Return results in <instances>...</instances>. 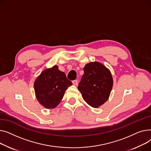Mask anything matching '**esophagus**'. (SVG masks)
Segmentation results:
<instances>
[{"label":"esophagus","instance_id":"esophagus-1","mask_svg":"<svg viewBox=\"0 0 151 151\" xmlns=\"http://www.w3.org/2000/svg\"><path fill=\"white\" fill-rule=\"evenodd\" d=\"M73 85H77V83H78V81H76V80H74V81H73Z\"/></svg>","mask_w":151,"mask_h":151}]
</instances>
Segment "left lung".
<instances>
[{"instance_id": "obj_1", "label": "left lung", "mask_w": 151, "mask_h": 151, "mask_svg": "<svg viewBox=\"0 0 151 151\" xmlns=\"http://www.w3.org/2000/svg\"><path fill=\"white\" fill-rule=\"evenodd\" d=\"M83 70L78 89L88 104L97 108L109 99L113 87L111 74L107 68L98 62L86 64Z\"/></svg>"}]
</instances>
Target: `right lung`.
I'll list each match as a JSON object with an SVG mask.
<instances>
[{
    "label": "right lung",
    "instance_id": "obj_1",
    "mask_svg": "<svg viewBox=\"0 0 151 151\" xmlns=\"http://www.w3.org/2000/svg\"><path fill=\"white\" fill-rule=\"evenodd\" d=\"M73 83L57 66L43 70L34 83L35 91L39 102L52 109L60 104L67 88Z\"/></svg>",
    "mask_w": 151,
    "mask_h": 151
}]
</instances>
